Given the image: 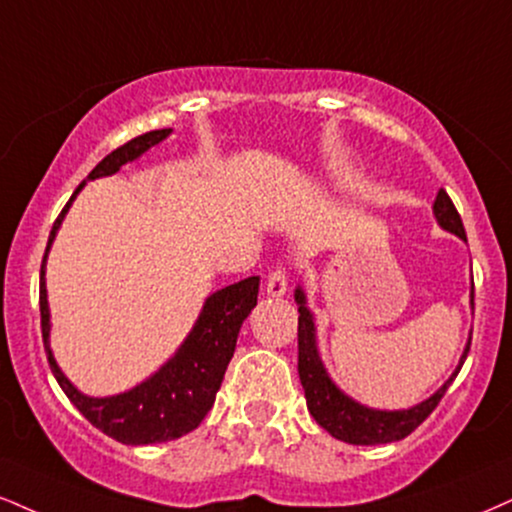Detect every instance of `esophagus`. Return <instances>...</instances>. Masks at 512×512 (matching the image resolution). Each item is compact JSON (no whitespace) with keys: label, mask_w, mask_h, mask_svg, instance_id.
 Masks as SVG:
<instances>
[{"label":"esophagus","mask_w":512,"mask_h":512,"mask_svg":"<svg viewBox=\"0 0 512 512\" xmlns=\"http://www.w3.org/2000/svg\"><path fill=\"white\" fill-rule=\"evenodd\" d=\"M286 288H288L286 269L274 267L267 276V295H272V298H281V295L286 293Z\"/></svg>","instance_id":"obj_1"}]
</instances>
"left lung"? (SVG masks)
Wrapping results in <instances>:
<instances>
[{"instance_id":"left-lung-1","label":"left lung","mask_w":512,"mask_h":512,"mask_svg":"<svg viewBox=\"0 0 512 512\" xmlns=\"http://www.w3.org/2000/svg\"><path fill=\"white\" fill-rule=\"evenodd\" d=\"M434 214L436 221L446 231L455 233L463 240L465 226L463 219H460L458 209H455L453 200L448 197L446 190H439L434 202ZM295 303H298V374L300 384L305 389L307 398V410L312 412L317 424L329 432L334 439L355 443V446H377V443H391L400 441L405 436L415 432L420 424L432 415L436 405L441 403L443 393L448 391V386L453 384V379L458 377L460 367H463L467 353H470V343H467L463 357H460V365L453 372V377L441 386L439 391L434 393L432 398H427L424 403L415 405L410 410H369L365 405L350 400L341 389H336L334 381L329 379L326 369L322 367V360H319L317 343H315V322H312L310 310L305 307V295L303 291H295Z\"/></svg>"}]
</instances>
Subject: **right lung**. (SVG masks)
Returning a JSON list of instances; mask_svg holds the SVG:
<instances>
[{"label":"right lung","instance_id":"right-lung-1","mask_svg":"<svg viewBox=\"0 0 512 512\" xmlns=\"http://www.w3.org/2000/svg\"><path fill=\"white\" fill-rule=\"evenodd\" d=\"M171 128L162 131H150L128 140L114 152H109L100 164L88 174V181L100 176H112L126 162H133L135 157L143 155L152 145L162 143ZM80 183L76 188H83ZM71 200L61 209V214L54 221L49 231L47 250L42 257L40 267V326L42 341H45L49 369L57 377L59 386L80 415L88 420L92 427L112 436L119 443L128 446H145V443H162L181 439L183 434L193 432L197 424L205 420L209 408L214 405L217 391L224 379L226 367H229L233 350H236V338L240 324L250 315L252 307L257 305V293H260V276H248V279L231 283L207 298L202 307L200 319H197L193 331L186 338L178 353L171 357L166 365L159 369L155 377L143 381L135 389L119 393L109 398H90L83 396L69 379L61 374V369L54 362L52 350H49V310H47V288H45V260L49 245H52L57 229L64 219Z\"/></svg>","mask_w":512,"mask_h":512}]
</instances>
